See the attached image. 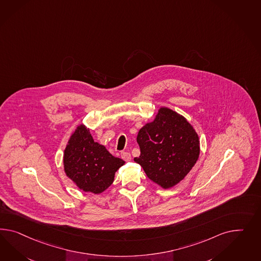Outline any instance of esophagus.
<instances>
[{"mask_svg": "<svg viewBox=\"0 0 261 261\" xmlns=\"http://www.w3.org/2000/svg\"><path fill=\"white\" fill-rule=\"evenodd\" d=\"M121 158H122V160H124L125 162H130L131 161V155H130V153H128V152H122L121 154Z\"/></svg>", "mask_w": 261, "mask_h": 261, "instance_id": "esophagus-1", "label": "esophagus"}]
</instances>
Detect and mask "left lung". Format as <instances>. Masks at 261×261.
Wrapping results in <instances>:
<instances>
[{"mask_svg":"<svg viewBox=\"0 0 261 261\" xmlns=\"http://www.w3.org/2000/svg\"><path fill=\"white\" fill-rule=\"evenodd\" d=\"M137 141L141 155L135 162L163 189L181 181L200 152L196 130L184 116L167 107H161L155 120L141 127Z\"/></svg>","mask_w":261,"mask_h":261,"instance_id":"1","label":"left lung"}]
</instances>
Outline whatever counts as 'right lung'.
I'll return each mask as SVG.
<instances>
[{
	"mask_svg": "<svg viewBox=\"0 0 261 261\" xmlns=\"http://www.w3.org/2000/svg\"><path fill=\"white\" fill-rule=\"evenodd\" d=\"M124 162L111 155L107 149L95 142L90 131L80 124L71 135L64 149L65 175L81 190L100 194L114 181L115 173Z\"/></svg>",
	"mask_w": 261,
	"mask_h": 261,
	"instance_id": "right-lung-1",
	"label": "right lung"
}]
</instances>
